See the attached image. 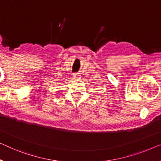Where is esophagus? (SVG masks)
Returning <instances> with one entry per match:
<instances>
[{"mask_svg": "<svg viewBox=\"0 0 161 161\" xmlns=\"http://www.w3.org/2000/svg\"><path fill=\"white\" fill-rule=\"evenodd\" d=\"M74 78H76V79H80V75H79L78 74H75L74 75Z\"/></svg>", "mask_w": 161, "mask_h": 161, "instance_id": "1", "label": "esophagus"}]
</instances>
